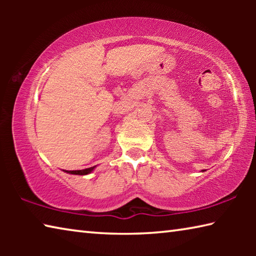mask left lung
Masks as SVG:
<instances>
[{
  "mask_svg": "<svg viewBox=\"0 0 256 256\" xmlns=\"http://www.w3.org/2000/svg\"><path fill=\"white\" fill-rule=\"evenodd\" d=\"M202 172H204V170H202Z\"/></svg>",
  "mask_w": 256,
  "mask_h": 256,
  "instance_id": "obj_1",
  "label": "left lung"
}]
</instances>
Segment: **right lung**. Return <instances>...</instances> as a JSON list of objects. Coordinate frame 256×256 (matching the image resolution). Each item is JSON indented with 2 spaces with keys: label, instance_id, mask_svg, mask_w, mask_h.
<instances>
[{
  "label": "right lung",
  "instance_id": "add662e5",
  "mask_svg": "<svg viewBox=\"0 0 256 256\" xmlns=\"http://www.w3.org/2000/svg\"><path fill=\"white\" fill-rule=\"evenodd\" d=\"M94 167H90V168H86V170H66L68 174H73V175H86V174H90L94 170Z\"/></svg>",
  "mask_w": 256,
  "mask_h": 256
}]
</instances>
